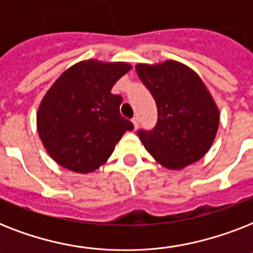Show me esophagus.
<instances>
[{"label": "esophagus", "instance_id": "esophagus-1", "mask_svg": "<svg viewBox=\"0 0 253 253\" xmlns=\"http://www.w3.org/2000/svg\"><path fill=\"white\" fill-rule=\"evenodd\" d=\"M132 125H134V130H138V127H139L138 118H132Z\"/></svg>", "mask_w": 253, "mask_h": 253}]
</instances>
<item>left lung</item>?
<instances>
[{
	"label": "left lung",
	"mask_w": 253,
	"mask_h": 253,
	"mask_svg": "<svg viewBox=\"0 0 253 253\" xmlns=\"http://www.w3.org/2000/svg\"><path fill=\"white\" fill-rule=\"evenodd\" d=\"M135 68L158 107L156 126L138 131L143 146L166 168L198 162L210 150L219 126V110L204 81L174 60Z\"/></svg>",
	"instance_id": "8db88e82"
}]
</instances>
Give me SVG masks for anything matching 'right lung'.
Segmentation results:
<instances>
[{
    "instance_id": "right-lung-1",
    "label": "right lung",
    "mask_w": 253,
    "mask_h": 253,
    "mask_svg": "<svg viewBox=\"0 0 253 253\" xmlns=\"http://www.w3.org/2000/svg\"><path fill=\"white\" fill-rule=\"evenodd\" d=\"M131 69L127 63L91 59L68 68L42 99L37 127L48 155L64 168L89 173L110 158L134 125L119 113L122 97L111 87Z\"/></svg>"
}]
</instances>
